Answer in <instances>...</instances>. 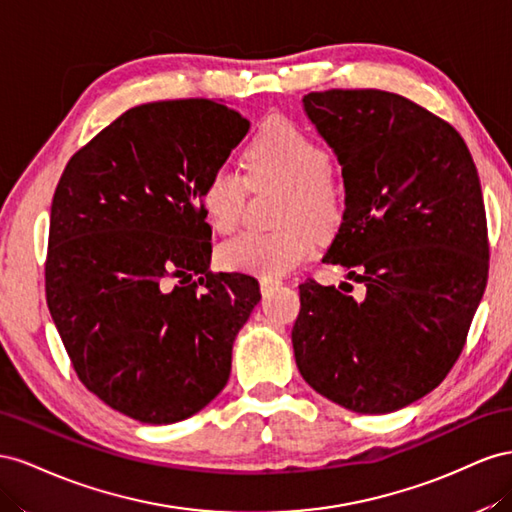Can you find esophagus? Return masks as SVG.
Returning <instances> with one entry per match:
<instances>
[{
	"label": "esophagus",
	"instance_id": "1",
	"mask_svg": "<svg viewBox=\"0 0 512 512\" xmlns=\"http://www.w3.org/2000/svg\"><path fill=\"white\" fill-rule=\"evenodd\" d=\"M281 285H283V283L276 281V279H261V281H259V289H261V294H264V296L272 294V291H274L276 287H281Z\"/></svg>",
	"mask_w": 512,
	"mask_h": 512
}]
</instances>
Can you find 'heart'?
Here are the masks:
<instances>
[{"instance_id": "obj_1", "label": "heart", "mask_w": 512, "mask_h": 512, "mask_svg": "<svg viewBox=\"0 0 512 512\" xmlns=\"http://www.w3.org/2000/svg\"><path fill=\"white\" fill-rule=\"evenodd\" d=\"M246 180L287 186L279 231H246L218 248L221 266L233 272L276 279L298 268L315 251V231L330 236L343 218V193L330 175V156L287 118L261 126L244 150ZM246 180L229 167H216L203 182L201 206L216 233H231L242 221Z\"/></svg>"}]
</instances>
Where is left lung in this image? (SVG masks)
Returning a JSON list of instances; mask_svg holds the SVG:
<instances>
[{
    "label": "left lung",
    "instance_id": "left-lung-1",
    "mask_svg": "<svg viewBox=\"0 0 512 512\" xmlns=\"http://www.w3.org/2000/svg\"><path fill=\"white\" fill-rule=\"evenodd\" d=\"M302 109L345 186L324 261L343 266L364 294L300 285L291 330L298 371L349 412H397L442 384L485 294L478 171L455 128L399 94L311 92Z\"/></svg>",
    "mask_w": 512,
    "mask_h": 512
}]
</instances>
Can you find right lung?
Returning a JSON list of instances; mask_svg holds the SVG:
<instances>
[{
  "instance_id": "obj_1",
  "label": "right lung",
  "mask_w": 512,
  "mask_h": 512,
  "mask_svg": "<svg viewBox=\"0 0 512 512\" xmlns=\"http://www.w3.org/2000/svg\"><path fill=\"white\" fill-rule=\"evenodd\" d=\"M248 120L206 98L133 107L68 160L45 268L53 324L83 386L145 425L203 410L261 300L248 274L210 272L203 182Z\"/></svg>"
}]
</instances>
